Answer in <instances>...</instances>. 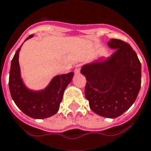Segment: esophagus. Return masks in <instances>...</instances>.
Returning <instances> with one entry per match:
<instances>
[{"label": "esophagus", "instance_id": "obj_1", "mask_svg": "<svg viewBox=\"0 0 151 151\" xmlns=\"http://www.w3.org/2000/svg\"><path fill=\"white\" fill-rule=\"evenodd\" d=\"M81 70V65H77L74 68V73H79Z\"/></svg>", "mask_w": 151, "mask_h": 151}]
</instances>
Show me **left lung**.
I'll return each mask as SVG.
<instances>
[{"label":"left lung","instance_id":"8db88e82","mask_svg":"<svg viewBox=\"0 0 151 151\" xmlns=\"http://www.w3.org/2000/svg\"><path fill=\"white\" fill-rule=\"evenodd\" d=\"M108 45L115 52L81 67L86 78L85 96L99 116L116 118L129 109L141 87V63L128 43L111 39Z\"/></svg>","mask_w":151,"mask_h":151}]
</instances>
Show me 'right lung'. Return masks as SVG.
<instances>
[{
  "label": "right lung",
  "mask_w": 151,
  "mask_h": 151,
  "mask_svg": "<svg viewBox=\"0 0 151 151\" xmlns=\"http://www.w3.org/2000/svg\"><path fill=\"white\" fill-rule=\"evenodd\" d=\"M32 37L33 35H31L27 40ZM20 47L17 50L11 63L9 86L12 98L17 106L29 117L45 119L52 116L59 109L64 91L71 82L73 73L55 76L44 89L31 90L25 86L20 76L19 64Z\"/></svg>",
  "instance_id": "1"
}]
</instances>
